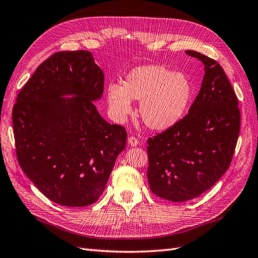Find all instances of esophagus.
Masks as SVG:
<instances>
[{"mask_svg": "<svg viewBox=\"0 0 258 258\" xmlns=\"http://www.w3.org/2000/svg\"><path fill=\"white\" fill-rule=\"evenodd\" d=\"M128 143H129L130 146H137V145H139V140H138L136 137L131 136V137L128 139Z\"/></svg>", "mask_w": 258, "mask_h": 258, "instance_id": "esophagus-1", "label": "esophagus"}]
</instances>
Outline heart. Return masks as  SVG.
<instances>
[{
    "label": "heart",
    "mask_w": 258,
    "mask_h": 258,
    "mask_svg": "<svg viewBox=\"0 0 258 258\" xmlns=\"http://www.w3.org/2000/svg\"><path fill=\"white\" fill-rule=\"evenodd\" d=\"M191 96V84L185 75L159 64L132 69L122 86L111 84L107 88L108 104L117 118L131 113V100L140 101V117L147 128L156 131L167 130L181 120Z\"/></svg>",
    "instance_id": "heart-1"
}]
</instances>
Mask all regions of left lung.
Segmentation results:
<instances>
[{
    "label": "left lung",
    "mask_w": 258,
    "mask_h": 258,
    "mask_svg": "<svg viewBox=\"0 0 258 258\" xmlns=\"http://www.w3.org/2000/svg\"><path fill=\"white\" fill-rule=\"evenodd\" d=\"M205 66L198 96L173 127L147 140L152 192L174 202L197 198L230 166L240 131L238 98L214 59L186 50Z\"/></svg>",
    "instance_id": "1"
}]
</instances>
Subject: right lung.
I'll return each instance as SVG.
<instances>
[{
  "label": "right lung",
  "instance_id": "1",
  "mask_svg": "<svg viewBox=\"0 0 258 258\" xmlns=\"http://www.w3.org/2000/svg\"><path fill=\"white\" fill-rule=\"evenodd\" d=\"M103 90L92 54L76 50L46 59L18 93L13 126L19 166L54 204L96 202L126 147V129L106 122L92 102Z\"/></svg>",
  "mask_w": 258,
  "mask_h": 258
}]
</instances>
